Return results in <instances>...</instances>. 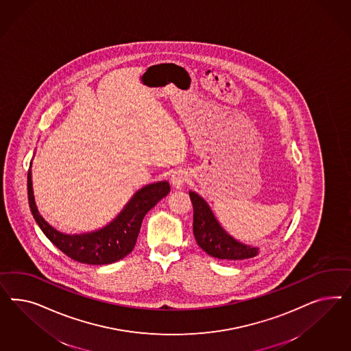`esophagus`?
<instances>
[{"label": "esophagus", "mask_w": 351, "mask_h": 351, "mask_svg": "<svg viewBox=\"0 0 351 351\" xmlns=\"http://www.w3.org/2000/svg\"><path fill=\"white\" fill-rule=\"evenodd\" d=\"M188 180V173L185 171L179 170L173 172V175L171 176V185L173 189L180 191L184 188L185 182Z\"/></svg>", "instance_id": "34e87169"}]
</instances>
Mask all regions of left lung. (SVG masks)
<instances>
[{"mask_svg":"<svg viewBox=\"0 0 351 351\" xmlns=\"http://www.w3.org/2000/svg\"><path fill=\"white\" fill-rule=\"evenodd\" d=\"M189 195L194 210L193 233L206 254L220 260H245L258 255V247L237 241L223 229L215 217L210 204L198 193L191 191Z\"/></svg>","mask_w":351,"mask_h":351,"instance_id":"left-lung-1","label":"left lung"}]
</instances>
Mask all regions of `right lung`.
<instances>
[{
  "instance_id": "1",
  "label": "right lung",
  "mask_w": 351,
  "mask_h": 351,
  "mask_svg": "<svg viewBox=\"0 0 351 351\" xmlns=\"http://www.w3.org/2000/svg\"><path fill=\"white\" fill-rule=\"evenodd\" d=\"M27 186L31 213L43 234L68 257L88 265L112 264L128 256L136 245L144 216L170 193L167 181L148 184L138 189L122 211L106 226L87 233L65 234L56 230L38 211L33 194L31 169L28 171Z\"/></svg>"
}]
</instances>
